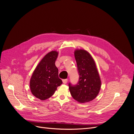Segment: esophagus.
Returning a JSON list of instances; mask_svg holds the SVG:
<instances>
[{
    "label": "esophagus",
    "mask_w": 134,
    "mask_h": 134,
    "mask_svg": "<svg viewBox=\"0 0 134 134\" xmlns=\"http://www.w3.org/2000/svg\"><path fill=\"white\" fill-rule=\"evenodd\" d=\"M63 83L64 84H66V83L68 82V79H64V80H63Z\"/></svg>",
    "instance_id": "obj_1"
}]
</instances>
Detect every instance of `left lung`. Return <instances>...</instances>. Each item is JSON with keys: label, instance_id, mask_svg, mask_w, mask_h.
<instances>
[{"label": "left lung", "instance_id": "obj_1", "mask_svg": "<svg viewBox=\"0 0 134 134\" xmlns=\"http://www.w3.org/2000/svg\"><path fill=\"white\" fill-rule=\"evenodd\" d=\"M77 65L79 81L75 85L69 84L72 97L80 103H86L95 99L100 89L101 81L96 63L91 55L83 49L74 52Z\"/></svg>", "mask_w": 134, "mask_h": 134}]
</instances>
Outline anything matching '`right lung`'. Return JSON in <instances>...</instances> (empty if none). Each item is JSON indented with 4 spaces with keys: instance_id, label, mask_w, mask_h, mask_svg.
Returning <instances> with one entry per match:
<instances>
[{
    "instance_id": "obj_1",
    "label": "right lung",
    "mask_w": 134,
    "mask_h": 134,
    "mask_svg": "<svg viewBox=\"0 0 134 134\" xmlns=\"http://www.w3.org/2000/svg\"><path fill=\"white\" fill-rule=\"evenodd\" d=\"M58 54L56 51L47 53L36 66L30 79L31 92L42 100L51 97L58 86L62 84L58 77V70L55 65Z\"/></svg>"
}]
</instances>
